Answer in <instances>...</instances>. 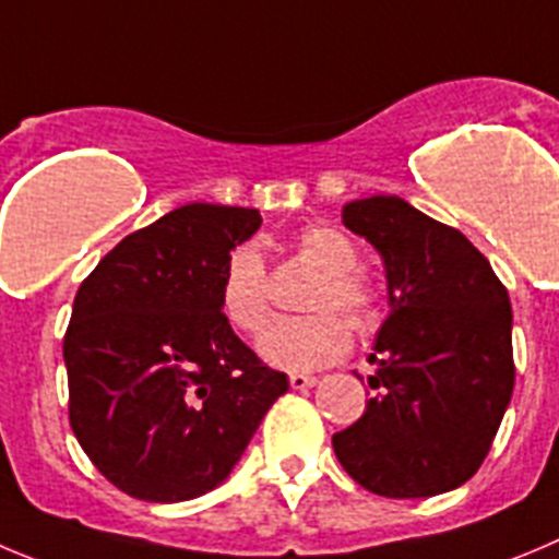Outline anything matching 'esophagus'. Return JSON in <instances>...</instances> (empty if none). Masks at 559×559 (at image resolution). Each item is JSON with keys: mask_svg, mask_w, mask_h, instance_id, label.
<instances>
[{"mask_svg": "<svg viewBox=\"0 0 559 559\" xmlns=\"http://www.w3.org/2000/svg\"><path fill=\"white\" fill-rule=\"evenodd\" d=\"M314 383H317V378H311V374H300V372L289 374V385H292V389H297V391L311 389Z\"/></svg>", "mask_w": 559, "mask_h": 559, "instance_id": "1", "label": "esophagus"}]
</instances>
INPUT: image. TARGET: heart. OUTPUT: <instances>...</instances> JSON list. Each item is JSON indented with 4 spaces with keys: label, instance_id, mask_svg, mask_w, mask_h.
Instances as JSON below:
<instances>
[{
    "label": "heart",
    "instance_id": "obj_1",
    "mask_svg": "<svg viewBox=\"0 0 559 559\" xmlns=\"http://www.w3.org/2000/svg\"><path fill=\"white\" fill-rule=\"evenodd\" d=\"M292 248L320 270V278L306 295L311 314L286 317L270 325L259 350L270 364L284 369H320L350 350L353 336L344 314L356 328L369 325L378 314L380 292L358 267V248L331 223H311L292 239ZM217 304L223 317L245 336H259L273 311L270 275L262 250L242 242L226 255L221 270Z\"/></svg>",
    "mask_w": 559,
    "mask_h": 559
}]
</instances>
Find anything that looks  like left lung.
I'll use <instances>...</instances> for the list:
<instances>
[{
	"label": "left lung",
	"instance_id": "8db88e82",
	"mask_svg": "<svg viewBox=\"0 0 559 559\" xmlns=\"http://www.w3.org/2000/svg\"><path fill=\"white\" fill-rule=\"evenodd\" d=\"M342 221L383 255L391 311L369 356L372 397L333 452L378 497L452 491L483 466L513 394L508 289L457 228L403 198H361Z\"/></svg>",
	"mask_w": 559,
	"mask_h": 559
}]
</instances>
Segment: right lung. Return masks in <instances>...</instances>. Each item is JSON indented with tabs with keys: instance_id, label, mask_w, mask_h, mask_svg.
<instances>
[{
	"instance_id": "right-lung-1",
	"label": "right lung",
	"mask_w": 559,
	"mask_h": 559,
	"mask_svg": "<svg viewBox=\"0 0 559 559\" xmlns=\"http://www.w3.org/2000/svg\"><path fill=\"white\" fill-rule=\"evenodd\" d=\"M255 209L187 203L115 245L74 297L62 338L68 419L93 466L143 502L217 488L289 389L217 304Z\"/></svg>"
}]
</instances>
